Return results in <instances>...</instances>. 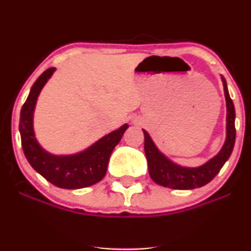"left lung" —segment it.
Returning <instances> with one entry per match:
<instances>
[{
	"mask_svg": "<svg viewBox=\"0 0 251 251\" xmlns=\"http://www.w3.org/2000/svg\"><path fill=\"white\" fill-rule=\"evenodd\" d=\"M222 82H223L224 96H226V138L221 151L203 165L198 168H185V166H180L174 163L158 150L150 134L145 129H143L144 137H145L144 150L148 158L149 174L154 183L175 190L201 188L214 179L216 175L221 171L224 164L229 159L236 139L235 107L227 92L226 81L223 76H222Z\"/></svg>",
	"mask_w": 251,
	"mask_h": 251,
	"instance_id": "left-lung-1",
	"label": "left lung"
}]
</instances>
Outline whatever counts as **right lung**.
Masks as SVG:
<instances>
[{"mask_svg":"<svg viewBox=\"0 0 251 251\" xmlns=\"http://www.w3.org/2000/svg\"><path fill=\"white\" fill-rule=\"evenodd\" d=\"M54 72L55 68H50L37 77L22 106L19 126L22 149L31 168L53 185L61 189L87 188L105 177L109 155L119 144L128 125L124 124L122 127L75 154L55 155L42 149L34 133L33 116L37 97Z\"/></svg>","mask_w":251,"mask_h":251,"instance_id":"obj_1","label":"right lung"}]
</instances>
